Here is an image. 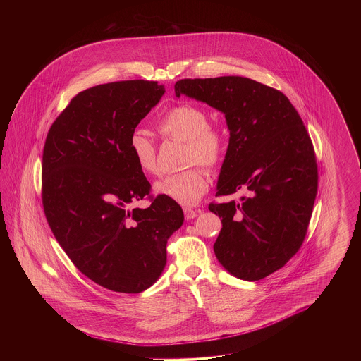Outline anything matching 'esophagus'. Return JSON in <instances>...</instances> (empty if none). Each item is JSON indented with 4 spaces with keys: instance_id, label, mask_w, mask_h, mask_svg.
<instances>
[{
    "instance_id": "34e87169",
    "label": "esophagus",
    "mask_w": 361,
    "mask_h": 361,
    "mask_svg": "<svg viewBox=\"0 0 361 361\" xmlns=\"http://www.w3.org/2000/svg\"><path fill=\"white\" fill-rule=\"evenodd\" d=\"M199 214H200V209L184 208V216H185V219H187V221H189V219H193V218H196Z\"/></svg>"
}]
</instances>
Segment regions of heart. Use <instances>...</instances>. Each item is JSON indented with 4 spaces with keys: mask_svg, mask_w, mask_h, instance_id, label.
Instances as JSON below:
<instances>
[{
    "mask_svg": "<svg viewBox=\"0 0 361 361\" xmlns=\"http://www.w3.org/2000/svg\"><path fill=\"white\" fill-rule=\"evenodd\" d=\"M157 131L165 139L185 143L183 162L189 168L158 180L154 184L155 193L183 206L197 203L208 189V176L196 164L214 169L222 162L226 152L224 131L209 124V118L203 108L188 103L171 108L157 123ZM130 150L142 172L157 173V149L150 137L135 131L130 137Z\"/></svg>",
    "mask_w": 361,
    "mask_h": 361,
    "instance_id": "heart-1",
    "label": "heart"
}]
</instances>
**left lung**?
Here are the masks:
<instances>
[{"label":"left lung","mask_w":361,"mask_h":361,"mask_svg":"<svg viewBox=\"0 0 361 361\" xmlns=\"http://www.w3.org/2000/svg\"><path fill=\"white\" fill-rule=\"evenodd\" d=\"M174 92L224 112L230 130L216 196L243 195L208 206L222 218L215 256L242 280L274 274L300 249L318 190L303 121L284 93L245 77L185 78Z\"/></svg>","instance_id":"8db88e82"}]
</instances>
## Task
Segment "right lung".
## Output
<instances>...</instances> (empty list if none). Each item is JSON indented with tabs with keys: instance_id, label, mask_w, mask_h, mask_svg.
I'll return each instance as SVG.
<instances>
[{
	"instance_id": "right-lung-1",
	"label": "right lung",
	"mask_w": 361,
	"mask_h": 361,
	"mask_svg": "<svg viewBox=\"0 0 361 361\" xmlns=\"http://www.w3.org/2000/svg\"><path fill=\"white\" fill-rule=\"evenodd\" d=\"M157 81L89 87L52 123L42 162V202L71 262L106 290L139 293L166 265V243L184 222L181 207L152 185L130 150L135 127L161 100ZM147 195V209L130 206Z\"/></svg>"
}]
</instances>
